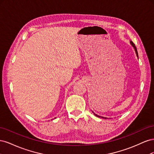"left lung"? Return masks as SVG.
Segmentation results:
<instances>
[{
  "mask_svg": "<svg viewBox=\"0 0 154 154\" xmlns=\"http://www.w3.org/2000/svg\"><path fill=\"white\" fill-rule=\"evenodd\" d=\"M130 44H131V45L132 46V47L134 48V50H135V52H136V55H137V58H138V53H137V49H136V45H135V44L132 42V41H130ZM93 112V114H94L96 117H98V118H103V119H106V118H105V117H102V116H98V115H97V114H96L94 112Z\"/></svg>",
  "mask_w": 154,
  "mask_h": 154,
  "instance_id": "obj_1",
  "label": "left lung"
}]
</instances>
